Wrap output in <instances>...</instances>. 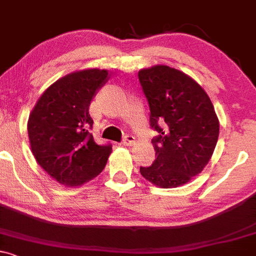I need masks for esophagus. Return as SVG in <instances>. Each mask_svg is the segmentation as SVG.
Returning a JSON list of instances; mask_svg holds the SVG:
<instances>
[{
  "mask_svg": "<svg viewBox=\"0 0 256 256\" xmlns=\"http://www.w3.org/2000/svg\"><path fill=\"white\" fill-rule=\"evenodd\" d=\"M134 142H136V136H130V134H128V136H124V139H123L122 144L124 145V146H130V145H133Z\"/></svg>",
  "mask_w": 256,
  "mask_h": 256,
  "instance_id": "esophagus-1",
  "label": "esophagus"
}]
</instances>
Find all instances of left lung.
I'll use <instances>...</instances> for the list:
<instances>
[{
    "label": "left lung",
    "mask_w": 256,
    "mask_h": 256,
    "mask_svg": "<svg viewBox=\"0 0 256 256\" xmlns=\"http://www.w3.org/2000/svg\"><path fill=\"white\" fill-rule=\"evenodd\" d=\"M150 106L151 140L156 158L140 167L142 177L160 188L190 182L208 164L215 150L220 122L210 98L188 74L164 64L138 73Z\"/></svg>",
    "instance_id": "1"
}]
</instances>
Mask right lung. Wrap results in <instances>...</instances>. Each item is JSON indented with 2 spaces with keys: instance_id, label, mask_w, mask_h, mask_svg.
<instances>
[{
  "instance_id": "right-lung-1",
  "label": "right lung",
  "mask_w": 256,
  "mask_h": 256,
  "mask_svg": "<svg viewBox=\"0 0 256 256\" xmlns=\"http://www.w3.org/2000/svg\"><path fill=\"white\" fill-rule=\"evenodd\" d=\"M108 70L89 68L62 76L40 96L28 120L32 152L54 180L67 186L89 182L105 168L111 145H98L89 106Z\"/></svg>"
}]
</instances>
